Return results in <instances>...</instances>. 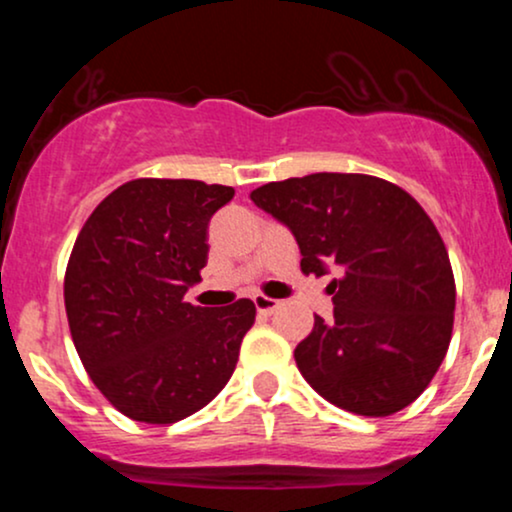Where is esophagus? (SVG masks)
Instances as JSON below:
<instances>
[{"label":"esophagus","instance_id":"1","mask_svg":"<svg viewBox=\"0 0 512 512\" xmlns=\"http://www.w3.org/2000/svg\"><path fill=\"white\" fill-rule=\"evenodd\" d=\"M252 301H255V308H257V313H262V315H272L276 308H279L281 305V301H276V298H269V296H255L252 298Z\"/></svg>","mask_w":512,"mask_h":512}]
</instances>
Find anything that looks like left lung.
I'll return each mask as SVG.
<instances>
[{
    "instance_id": "8db88e82",
    "label": "left lung",
    "mask_w": 512,
    "mask_h": 512,
    "mask_svg": "<svg viewBox=\"0 0 512 512\" xmlns=\"http://www.w3.org/2000/svg\"><path fill=\"white\" fill-rule=\"evenodd\" d=\"M291 228L303 274L337 267L334 315L296 346V366L334 407L390 416L409 407L448 354L455 276L438 228L409 192L375 175L313 173L252 190Z\"/></svg>"
}]
</instances>
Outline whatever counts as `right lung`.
I'll use <instances>...</instances> for the list:
<instances>
[{"label":"right lung","instance_id":"obj_1","mask_svg":"<svg viewBox=\"0 0 512 512\" xmlns=\"http://www.w3.org/2000/svg\"><path fill=\"white\" fill-rule=\"evenodd\" d=\"M233 195L202 180H129L79 231L64 274L69 332L88 378L129 419L175 424L236 370L255 303L185 301L207 264L211 216Z\"/></svg>","mask_w":512,"mask_h":512}]
</instances>
